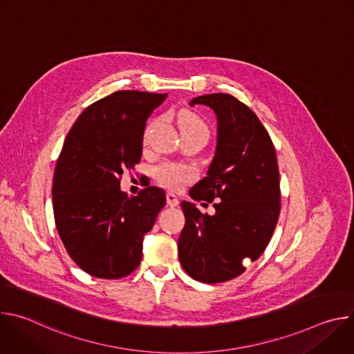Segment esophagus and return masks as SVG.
Returning a JSON list of instances; mask_svg holds the SVG:
<instances>
[{"mask_svg":"<svg viewBox=\"0 0 354 354\" xmlns=\"http://www.w3.org/2000/svg\"><path fill=\"white\" fill-rule=\"evenodd\" d=\"M167 203L171 207H176L179 205V198L174 193H167Z\"/></svg>","mask_w":354,"mask_h":354,"instance_id":"obj_1","label":"esophagus"}]
</instances>
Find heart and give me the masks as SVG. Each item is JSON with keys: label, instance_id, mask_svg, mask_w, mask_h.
I'll return each mask as SVG.
<instances>
[{"label": "heart", "instance_id": "heart-1", "mask_svg": "<svg viewBox=\"0 0 354 354\" xmlns=\"http://www.w3.org/2000/svg\"><path fill=\"white\" fill-rule=\"evenodd\" d=\"M179 130L180 134L183 133H198V134H205L209 137V127L205 123V120L201 119L198 115L193 112H183L179 116ZM151 131H153V124H148L144 130L142 134V142L147 144L151 136ZM154 176L160 185L168 189H182L186 183L192 182L194 179V171L189 167L180 165V164H174V162H164L158 165L154 171Z\"/></svg>", "mask_w": 354, "mask_h": 354}]
</instances>
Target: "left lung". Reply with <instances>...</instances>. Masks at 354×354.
<instances>
[{
	"instance_id": "left-lung-1",
	"label": "left lung",
	"mask_w": 354,
	"mask_h": 354,
	"mask_svg": "<svg viewBox=\"0 0 354 354\" xmlns=\"http://www.w3.org/2000/svg\"><path fill=\"white\" fill-rule=\"evenodd\" d=\"M217 116L216 156L192 198L213 203L214 216L182 201L186 224L178 241L185 272L201 283H223L245 272L266 249L280 213V175L269 133L246 105L228 93L190 100Z\"/></svg>"
}]
</instances>
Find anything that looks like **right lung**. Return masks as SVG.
<instances>
[{"instance_id":"obj_1","label":"right lung","mask_w":354,"mask_h":354,"mask_svg":"<svg viewBox=\"0 0 354 354\" xmlns=\"http://www.w3.org/2000/svg\"><path fill=\"white\" fill-rule=\"evenodd\" d=\"M167 93L118 91L96 100L66 137L53 178V212L71 259L88 274L120 279L137 269L144 235L165 206L162 189L129 197L123 171L141 160L148 116Z\"/></svg>"}]
</instances>
